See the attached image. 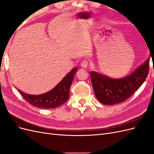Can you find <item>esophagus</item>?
<instances>
[{"label":"esophagus","instance_id":"1","mask_svg":"<svg viewBox=\"0 0 154 154\" xmlns=\"http://www.w3.org/2000/svg\"><path fill=\"white\" fill-rule=\"evenodd\" d=\"M88 65H89V62L85 60L81 62V66L83 68H87L88 66Z\"/></svg>","mask_w":154,"mask_h":154}]
</instances>
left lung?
<instances>
[{
  "mask_svg": "<svg viewBox=\"0 0 154 154\" xmlns=\"http://www.w3.org/2000/svg\"><path fill=\"white\" fill-rule=\"evenodd\" d=\"M150 67V58L130 76L113 79L92 71L89 72L96 97L101 103L114 105L127 100L145 81Z\"/></svg>",
  "mask_w": 154,
  "mask_h": 154,
  "instance_id": "1",
  "label": "left lung"
}]
</instances>
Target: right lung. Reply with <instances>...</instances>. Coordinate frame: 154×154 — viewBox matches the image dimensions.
I'll use <instances>...</instances> for the list:
<instances>
[{"instance_id": "1", "label": "right lung", "mask_w": 154, "mask_h": 154, "mask_svg": "<svg viewBox=\"0 0 154 154\" xmlns=\"http://www.w3.org/2000/svg\"><path fill=\"white\" fill-rule=\"evenodd\" d=\"M78 68L72 69L52 90L40 95H30L18 89L21 96L31 105L41 109H54L66 102L69 89Z\"/></svg>"}]
</instances>
